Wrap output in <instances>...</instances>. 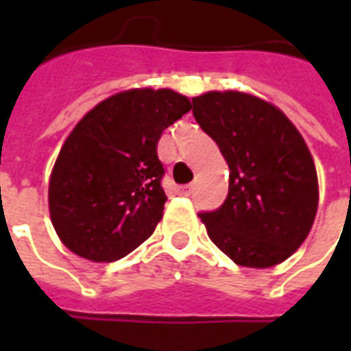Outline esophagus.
Masks as SVG:
<instances>
[{"label":"esophagus","instance_id":"1","mask_svg":"<svg viewBox=\"0 0 351 351\" xmlns=\"http://www.w3.org/2000/svg\"><path fill=\"white\" fill-rule=\"evenodd\" d=\"M178 193H180L182 197H189V195L193 193V186H191V184H187V186L178 187Z\"/></svg>","mask_w":351,"mask_h":351}]
</instances>
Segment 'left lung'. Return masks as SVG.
Wrapping results in <instances>:
<instances>
[{
  "label": "left lung",
  "instance_id": "8db88e82",
  "mask_svg": "<svg viewBox=\"0 0 351 351\" xmlns=\"http://www.w3.org/2000/svg\"><path fill=\"white\" fill-rule=\"evenodd\" d=\"M193 117L230 165V191L200 213L209 239L245 267H271L310 233L319 182L304 138L280 109L239 90L193 98Z\"/></svg>",
  "mask_w": 351,
  "mask_h": 351
}]
</instances>
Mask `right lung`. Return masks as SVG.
<instances>
[{
    "label": "right lung",
    "mask_w": 351,
    "mask_h": 351,
    "mask_svg": "<svg viewBox=\"0 0 351 351\" xmlns=\"http://www.w3.org/2000/svg\"><path fill=\"white\" fill-rule=\"evenodd\" d=\"M189 111V98L175 90L131 89L76 123L49 182L52 226L69 250L112 262L153 234L167 200L156 143Z\"/></svg>",
    "instance_id": "1"
}]
</instances>
